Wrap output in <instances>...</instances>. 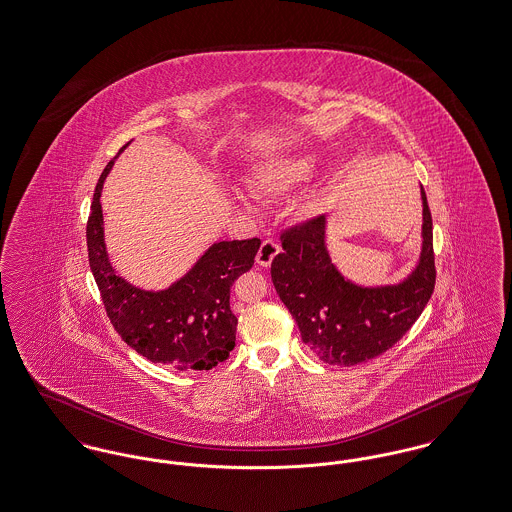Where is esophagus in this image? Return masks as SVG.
Listing matches in <instances>:
<instances>
[{"label":"esophagus","mask_w":512,"mask_h":512,"mask_svg":"<svg viewBox=\"0 0 512 512\" xmlns=\"http://www.w3.org/2000/svg\"><path fill=\"white\" fill-rule=\"evenodd\" d=\"M280 253V245L274 240H263L257 251V265L271 267L272 259Z\"/></svg>","instance_id":"esophagus-1"}]
</instances>
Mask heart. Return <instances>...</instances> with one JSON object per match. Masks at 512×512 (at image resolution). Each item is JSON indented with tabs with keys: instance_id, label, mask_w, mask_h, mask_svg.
<instances>
[{
	"instance_id": "1",
	"label": "heart",
	"mask_w": 512,
	"mask_h": 512,
	"mask_svg": "<svg viewBox=\"0 0 512 512\" xmlns=\"http://www.w3.org/2000/svg\"><path fill=\"white\" fill-rule=\"evenodd\" d=\"M321 166V156L311 149L307 151L292 152L282 158H274L271 162L259 166L251 178V189L261 195H272L286 189H292L300 183L315 178ZM236 201H245L240 191H234Z\"/></svg>"
}]
</instances>
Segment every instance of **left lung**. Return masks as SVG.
<instances>
[{
  "label": "left lung",
  "instance_id": "8db88e82",
  "mask_svg": "<svg viewBox=\"0 0 512 512\" xmlns=\"http://www.w3.org/2000/svg\"><path fill=\"white\" fill-rule=\"evenodd\" d=\"M423 224L416 269L402 282L367 288L332 265L321 214L282 232L272 284L298 323L301 340L329 365H356L381 356L418 321L435 288L433 222L421 187Z\"/></svg>",
  "mask_w": 512,
  "mask_h": 512
}]
</instances>
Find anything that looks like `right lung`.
<instances>
[{"label":"right lung","instance_id":"right-lung-1","mask_svg":"<svg viewBox=\"0 0 512 512\" xmlns=\"http://www.w3.org/2000/svg\"><path fill=\"white\" fill-rule=\"evenodd\" d=\"M112 166L114 160L108 162L94 189L87 247L92 276L114 329L127 346L152 363L178 371L216 367L228 360L236 346L238 319L230 309V288L253 267L261 240L212 243L191 271L170 288L141 290L116 274L106 253L100 195Z\"/></svg>","mask_w":512,"mask_h":512}]
</instances>
